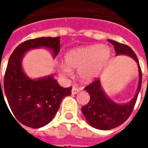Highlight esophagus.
Returning <instances> with one entry per match:
<instances>
[{
    "label": "esophagus",
    "instance_id": "34e87169",
    "mask_svg": "<svg viewBox=\"0 0 148 148\" xmlns=\"http://www.w3.org/2000/svg\"><path fill=\"white\" fill-rule=\"evenodd\" d=\"M80 90H81V88H79V87L73 86L72 90H71V93H72V94H76V93H78Z\"/></svg>",
    "mask_w": 148,
    "mask_h": 148
}]
</instances>
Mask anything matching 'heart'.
<instances>
[{
    "instance_id": "b5f03b06",
    "label": "heart",
    "mask_w": 148,
    "mask_h": 148,
    "mask_svg": "<svg viewBox=\"0 0 148 148\" xmlns=\"http://www.w3.org/2000/svg\"><path fill=\"white\" fill-rule=\"evenodd\" d=\"M110 49L106 46L91 45L79 47L67 52L65 62L70 68L78 70L80 77L85 82H91L97 77L109 61ZM61 74L70 75V69L62 65Z\"/></svg>"
}]
</instances>
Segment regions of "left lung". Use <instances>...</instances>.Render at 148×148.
I'll return each instance as SVG.
<instances>
[{"mask_svg":"<svg viewBox=\"0 0 148 148\" xmlns=\"http://www.w3.org/2000/svg\"><path fill=\"white\" fill-rule=\"evenodd\" d=\"M108 41L114 47L116 55H127L136 62L139 68V85L135 97L129 102L124 105L115 103L106 96L101 86L100 79H97L85 87V90L90 94V100L88 104L82 108V112L88 123L100 130H110L127 121L133 110L142 84V71L136 55L132 49L114 40L108 39Z\"/></svg>","mask_w":148,"mask_h":148,"instance_id":"left-lung-1","label":"left lung"}]
</instances>
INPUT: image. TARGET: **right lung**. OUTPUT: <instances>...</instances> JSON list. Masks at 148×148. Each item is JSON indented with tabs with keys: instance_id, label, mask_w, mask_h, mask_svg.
I'll return each instance as SVG.
<instances>
[{
	"instance_id": "1",
	"label": "right lung",
	"mask_w": 148,
	"mask_h": 148,
	"mask_svg": "<svg viewBox=\"0 0 148 148\" xmlns=\"http://www.w3.org/2000/svg\"><path fill=\"white\" fill-rule=\"evenodd\" d=\"M59 39V36L41 37L21 43L8 59L4 86H1L0 78V101L1 98L5 101L4 97H6L12 111L11 113L8 108L9 112L14 115L15 121L25 126L32 128L45 126L55 116L62 99L71 94L72 88L61 87L53 75L31 79L24 74L21 66L24 54L31 49H51L55 58L60 51Z\"/></svg>"
}]
</instances>
